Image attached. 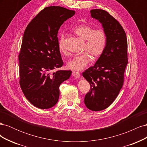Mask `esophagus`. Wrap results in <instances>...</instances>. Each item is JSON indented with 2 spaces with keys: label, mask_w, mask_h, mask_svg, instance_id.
I'll list each match as a JSON object with an SVG mask.
<instances>
[{
  "label": "esophagus",
  "mask_w": 147,
  "mask_h": 147,
  "mask_svg": "<svg viewBox=\"0 0 147 147\" xmlns=\"http://www.w3.org/2000/svg\"><path fill=\"white\" fill-rule=\"evenodd\" d=\"M72 76L75 78H78V77H80V74L78 72H73Z\"/></svg>",
  "instance_id": "obj_1"
}]
</instances>
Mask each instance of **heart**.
<instances>
[{
    "label": "heart",
    "mask_w": 147,
    "mask_h": 147,
    "mask_svg": "<svg viewBox=\"0 0 147 147\" xmlns=\"http://www.w3.org/2000/svg\"><path fill=\"white\" fill-rule=\"evenodd\" d=\"M74 33L84 40L83 51L80 55L75 56L67 64V68L72 70H81L90 63L91 57L96 59L103 54L107 43V36L105 31L102 29H94L88 24H81L73 29ZM59 51L67 54L65 47V36L61 34L59 38Z\"/></svg>",
    "instance_id": "obj_1"
}]
</instances>
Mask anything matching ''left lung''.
Wrapping results in <instances>:
<instances>
[{
  "label": "left lung",
  "instance_id": "left-lung-1",
  "mask_svg": "<svg viewBox=\"0 0 147 147\" xmlns=\"http://www.w3.org/2000/svg\"><path fill=\"white\" fill-rule=\"evenodd\" d=\"M91 15L102 24L107 36L105 49L94 65L82 73L90 84L84 104L92 111L104 110L116 99L123 82L128 63L127 42L124 29L109 12L93 9Z\"/></svg>",
  "mask_w": 147,
  "mask_h": 147
}]
</instances>
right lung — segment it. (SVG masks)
I'll return each mask as SVG.
<instances>
[{
	"mask_svg": "<svg viewBox=\"0 0 147 147\" xmlns=\"http://www.w3.org/2000/svg\"><path fill=\"white\" fill-rule=\"evenodd\" d=\"M75 11L57 6L40 11L26 27L19 53L20 84L25 97L40 109L53 107L58 101L60 84L71 70L52 71L64 64L57 33Z\"/></svg>",
	"mask_w": 147,
	"mask_h": 147,
	"instance_id": "right-lung-1",
	"label": "right lung"
}]
</instances>
